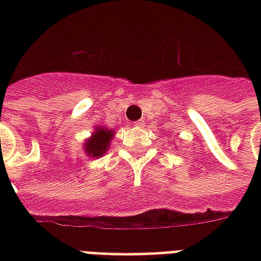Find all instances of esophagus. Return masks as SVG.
<instances>
[{
    "label": "esophagus",
    "mask_w": 261,
    "mask_h": 261,
    "mask_svg": "<svg viewBox=\"0 0 261 261\" xmlns=\"http://www.w3.org/2000/svg\"><path fill=\"white\" fill-rule=\"evenodd\" d=\"M142 124H144V120H138V121H136L137 127H141Z\"/></svg>",
    "instance_id": "1"
}]
</instances>
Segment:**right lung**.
Returning a JSON list of instances; mask_svg holds the SVG:
<instances>
[{"mask_svg":"<svg viewBox=\"0 0 261 261\" xmlns=\"http://www.w3.org/2000/svg\"><path fill=\"white\" fill-rule=\"evenodd\" d=\"M112 137H113V131L112 130H106V128H103V127H99L95 133H93V136L86 141L85 144V151L88 155H91V156H100L103 153L108 151L109 148V142L112 140Z\"/></svg>","mask_w":261,"mask_h":261,"instance_id":"add662e5","label":"right lung"}]
</instances>
